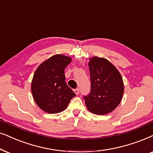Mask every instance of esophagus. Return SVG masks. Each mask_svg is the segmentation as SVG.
<instances>
[{
    "mask_svg": "<svg viewBox=\"0 0 153 153\" xmlns=\"http://www.w3.org/2000/svg\"><path fill=\"white\" fill-rule=\"evenodd\" d=\"M73 91H74V92L75 93V94H76V95L79 94V89H75Z\"/></svg>",
    "mask_w": 153,
    "mask_h": 153,
    "instance_id": "1",
    "label": "esophagus"
}]
</instances>
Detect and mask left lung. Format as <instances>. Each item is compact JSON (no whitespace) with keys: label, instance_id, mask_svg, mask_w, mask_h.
<instances>
[{"label":"left lung","instance_id":"left-lung-1","mask_svg":"<svg viewBox=\"0 0 153 153\" xmlns=\"http://www.w3.org/2000/svg\"><path fill=\"white\" fill-rule=\"evenodd\" d=\"M91 90L83 99L87 109L96 115L111 113L120 104L124 93L123 78L117 69L104 58L89 59Z\"/></svg>","mask_w":153,"mask_h":153}]
</instances>
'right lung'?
<instances>
[{"mask_svg": "<svg viewBox=\"0 0 153 153\" xmlns=\"http://www.w3.org/2000/svg\"><path fill=\"white\" fill-rule=\"evenodd\" d=\"M71 58L56 54L36 69L31 82V92L36 104L48 113L64 111L75 96L65 82L64 70Z\"/></svg>", "mask_w": 153, "mask_h": 153, "instance_id": "right-lung-1", "label": "right lung"}]
</instances>
